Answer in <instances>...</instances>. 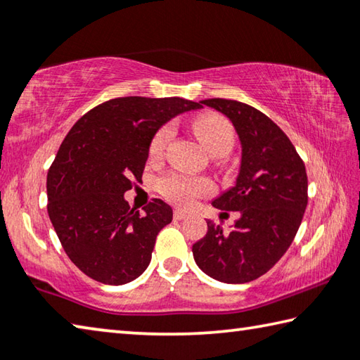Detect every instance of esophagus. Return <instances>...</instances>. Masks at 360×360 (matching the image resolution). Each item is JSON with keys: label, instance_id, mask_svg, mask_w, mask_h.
Returning <instances> with one entry per match:
<instances>
[{"label": "esophagus", "instance_id": "obj_1", "mask_svg": "<svg viewBox=\"0 0 360 360\" xmlns=\"http://www.w3.org/2000/svg\"><path fill=\"white\" fill-rule=\"evenodd\" d=\"M187 217H188V212L182 211V210H176L174 211V219H176V221H184V219H187Z\"/></svg>", "mask_w": 360, "mask_h": 360}]
</instances>
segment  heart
<instances>
[{
    "label": "heart",
    "mask_w": 360,
    "mask_h": 360,
    "mask_svg": "<svg viewBox=\"0 0 360 360\" xmlns=\"http://www.w3.org/2000/svg\"><path fill=\"white\" fill-rule=\"evenodd\" d=\"M193 133L211 155H227L235 144V130L230 122L219 114H203L193 120ZM174 135L172 124L163 125L152 138L149 157L152 160L162 158ZM162 192L178 205H192L202 195L212 192V182L206 178H195L187 174H172L162 181Z\"/></svg>",
    "instance_id": "obj_1"
}]
</instances>
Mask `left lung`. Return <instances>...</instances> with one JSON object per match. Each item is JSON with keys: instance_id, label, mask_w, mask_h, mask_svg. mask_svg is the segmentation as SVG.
<instances>
[{"instance_id": "1", "label": "left lung", "mask_w": 360, "mask_h": 360, "mask_svg": "<svg viewBox=\"0 0 360 360\" xmlns=\"http://www.w3.org/2000/svg\"><path fill=\"white\" fill-rule=\"evenodd\" d=\"M233 124L241 144L235 186L212 200V206L238 211L224 231L206 221L208 231L192 246L200 270L227 284L265 275L294 241L308 203V179L302 158L279 127L257 109L224 98L200 101Z\"/></svg>"}]
</instances>
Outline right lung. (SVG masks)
Listing matches in <instances>:
<instances>
[{
    "instance_id": "1",
    "label": "right lung",
    "mask_w": 360,
    "mask_h": 360,
    "mask_svg": "<svg viewBox=\"0 0 360 360\" xmlns=\"http://www.w3.org/2000/svg\"><path fill=\"white\" fill-rule=\"evenodd\" d=\"M200 108L178 96H125L101 103L72 125L49 168L47 212L66 255L89 278L127 284L150 264L173 210L155 198L141 216L124 195L141 178L158 129Z\"/></svg>"
}]
</instances>
